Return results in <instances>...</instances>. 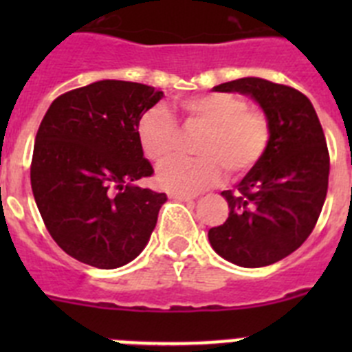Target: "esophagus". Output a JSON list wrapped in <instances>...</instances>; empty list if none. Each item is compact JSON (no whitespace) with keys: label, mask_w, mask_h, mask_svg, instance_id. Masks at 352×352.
I'll return each mask as SVG.
<instances>
[{"label":"esophagus","mask_w":352,"mask_h":352,"mask_svg":"<svg viewBox=\"0 0 352 352\" xmlns=\"http://www.w3.org/2000/svg\"><path fill=\"white\" fill-rule=\"evenodd\" d=\"M169 197L174 199V201H194L197 195H195V194H185V192H170Z\"/></svg>","instance_id":"obj_1"}]
</instances>
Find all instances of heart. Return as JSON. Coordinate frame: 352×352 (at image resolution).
Instances as JSON below:
<instances>
[{
  "label": "heart",
  "instance_id": "b5f03b06",
  "mask_svg": "<svg viewBox=\"0 0 352 352\" xmlns=\"http://www.w3.org/2000/svg\"><path fill=\"white\" fill-rule=\"evenodd\" d=\"M186 126H199L195 158H170L157 173V183L166 190H203L222 179L223 168L245 174L259 164L270 142L268 121L259 111L231 93H204L178 104ZM135 135L149 160H166L176 144V125L162 105L146 109L135 123Z\"/></svg>",
  "mask_w": 352,
  "mask_h": 352
}]
</instances>
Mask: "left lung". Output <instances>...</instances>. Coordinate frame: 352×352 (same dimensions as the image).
<instances>
[{
  "label": "left lung",
  "mask_w": 352,
  "mask_h": 352,
  "mask_svg": "<svg viewBox=\"0 0 352 352\" xmlns=\"http://www.w3.org/2000/svg\"><path fill=\"white\" fill-rule=\"evenodd\" d=\"M213 91L250 96L268 121L270 142L236 190L222 192L229 217L208 239L236 266H270L298 250L321 214L329 176L324 132L312 102L284 84L243 77Z\"/></svg>",
  "instance_id": "obj_1"
}]
</instances>
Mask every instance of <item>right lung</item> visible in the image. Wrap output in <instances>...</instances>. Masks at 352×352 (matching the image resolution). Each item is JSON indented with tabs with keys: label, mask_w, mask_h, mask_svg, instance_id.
<instances>
[{
	"label": "right lung",
	"mask_w": 352,
	"mask_h": 352,
	"mask_svg": "<svg viewBox=\"0 0 352 352\" xmlns=\"http://www.w3.org/2000/svg\"><path fill=\"white\" fill-rule=\"evenodd\" d=\"M164 91L104 79L58 96L36 132L31 188L49 234L68 256L100 270L144 250L166 194L139 186L153 167L135 123Z\"/></svg>",
	"instance_id": "obj_1"
}]
</instances>
